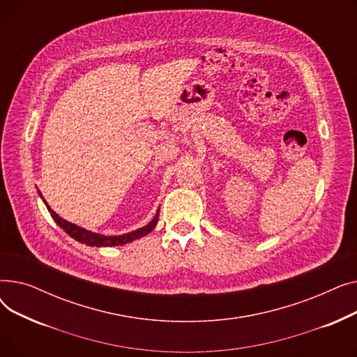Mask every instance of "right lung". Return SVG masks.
Wrapping results in <instances>:
<instances>
[{
	"label": "right lung",
	"instance_id": "add662e5",
	"mask_svg": "<svg viewBox=\"0 0 357 357\" xmlns=\"http://www.w3.org/2000/svg\"><path fill=\"white\" fill-rule=\"evenodd\" d=\"M40 194V192H39ZM40 198L43 199L42 194H40ZM43 202L46 204V207L52 215V218L56 221V224L58 226L65 230L72 238L78 240L79 243H84V245L86 246H97V248H111V246H121V245H126V243H130L133 240H137L146 234H149L150 231H152L156 224H158V218H159V213H156V215L153 217V220L150 221L147 226L139 229V230H135L131 233H127V234H121V236H102V234H98V233H92L89 230H85L79 226H77V224H72L66 220H63L62 217H59L58 214H56L49 205L47 202L43 199Z\"/></svg>",
	"mask_w": 357,
	"mask_h": 357
}]
</instances>
